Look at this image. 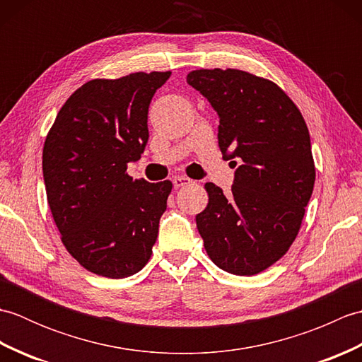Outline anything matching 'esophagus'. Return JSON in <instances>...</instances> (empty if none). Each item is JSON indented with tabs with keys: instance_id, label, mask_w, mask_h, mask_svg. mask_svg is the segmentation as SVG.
<instances>
[{
	"instance_id": "34e87169",
	"label": "esophagus",
	"mask_w": 362,
	"mask_h": 362,
	"mask_svg": "<svg viewBox=\"0 0 362 362\" xmlns=\"http://www.w3.org/2000/svg\"><path fill=\"white\" fill-rule=\"evenodd\" d=\"M191 182H193V180L188 179V177H185V175H174V177H173V185H174V188H180V187L189 185Z\"/></svg>"
}]
</instances>
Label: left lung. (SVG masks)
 Instances as JSON below:
<instances>
[{
    "label": "left lung",
    "instance_id": "1",
    "mask_svg": "<svg viewBox=\"0 0 362 362\" xmlns=\"http://www.w3.org/2000/svg\"><path fill=\"white\" fill-rule=\"evenodd\" d=\"M187 82L218 113L222 157L241 161L228 196L205 185L197 230L222 271L255 275L288 252L302 224L316 180L308 127L279 86L250 73L196 70Z\"/></svg>",
    "mask_w": 362,
    "mask_h": 362
}]
</instances>
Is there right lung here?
Returning <instances> with one entry per match:
<instances>
[{
    "instance_id": "right-lung-1",
    "label": "right lung",
    "mask_w": 362,
    "mask_h": 362,
    "mask_svg": "<svg viewBox=\"0 0 362 362\" xmlns=\"http://www.w3.org/2000/svg\"><path fill=\"white\" fill-rule=\"evenodd\" d=\"M171 71L83 83L68 98L43 146V180L62 243L87 271L124 279L157 241L173 183L134 180L126 169L149 140L148 112Z\"/></svg>"
}]
</instances>
